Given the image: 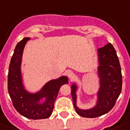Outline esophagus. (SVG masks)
Wrapping results in <instances>:
<instances>
[{
  "label": "esophagus",
  "mask_w": 130,
  "mask_h": 130,
  "mask_svg": "<svg viewBox=\"0 0 130 130\" xmlns=\"http://www.w3.org/2000/svg\"><path fill=\"white\" fill-rule=\"evenodd\" d=\"M74 76H75V74H74V72H70L68 73V77H69V78H73Z\"/></svg>",
  "instance_id": "1"
}]
</instances>
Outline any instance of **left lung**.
<instances>
[{
  "label": "left lung",
  "mask_w": 130,
  "mask_h": 130,
  "mask_svg": "<svg viewBox=\"0 0 130 130\" xmlns=\"http://www.w3.org/2000/svg\"><path fill=\"white\" fill-rule=\"evenodd\" d=\"M98 74L100 78V89L98 101L93 108L88 110L79 108L76 106L78 87L73 84L71 87L72 96L76 112L81 117L95 118L108 112L115 105L122 89V75L120 63L116 50L111 43H108L98 50Z\"/></svg>",
  "instance_id": "1"
}]
</instances>
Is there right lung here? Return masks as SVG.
<instances>
[{"instance_id": "1", "label": "right lung", "mask_w": 130, "mask_h": 130, "mask_svg": "<svg viewBox=\"0 0 130 130\" xmlns=\"http://www.w3.org/2000/svg\"><path fill=\"white\" fill-rule=\"evenodd\" d=\"M29 39V37L24 38L15 47L9 67L8 92L13 106L21 115L35 120L47 119L52 115L59 89L62 85L68 84V78L61 76L49 81L35 93L27 91L22 83L21 63L24 48ZM43 99L45 100L41 103Z\"/></svg>"}]
</instances>
